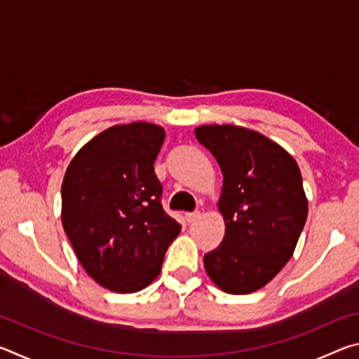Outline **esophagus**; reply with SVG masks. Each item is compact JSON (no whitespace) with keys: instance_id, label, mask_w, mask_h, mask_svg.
<instances>
[{"instance_id":"obj_1","label":"esophagus","mask_w":359,"mask_h":359,"mask_svg":"<svg viewBox=\"0 0 359 359\" xmlns=\"http://www.w3.org/2000/svg\"><path fill=\"white\" fill-rule=\"evenodd\" d=\"M199 210H194V212H188V214H185V218H187V222L188 223H193V222H196L198 218H199Z\"/></svg>"}]
</instances>
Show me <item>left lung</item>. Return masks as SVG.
<instances>
[{
    "label": "left lung",
    "instance_id": "8db88e82",
    "mask_svg": "<svg viewBox=\"0 0 359 359\" xmlns=\"http://www.w3.org/2000/svg\"><path fill=\"white\" fill-rule=\"evenodd\" d=\"M194 135L223 174L218 208L226 231L204 255L205 272L226 293H253L288 263L306 224L301 171L287 150L257 131L205 125Z\"/></svg>",
    "mask_w": 359,
    "mask_h": 359
}]
</instances>
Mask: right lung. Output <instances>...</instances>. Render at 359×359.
<instances>
[{"label":"right lung","mask_w":359,"mask_h":359,"mask_svg":"<svg viewBox=\"0 0 359 359\" xmlns=\"http://www.w3.org/2000/svg\"><path fill=\"white\" fill-rule=\"evenodd\" d=\"M165 130L137 121L112 126L77 151L62 185V220L90 277L117 293L155 280L180 223L161 204L154 163Z\"/></svg>","instance_id":"1"}]
</instances>
